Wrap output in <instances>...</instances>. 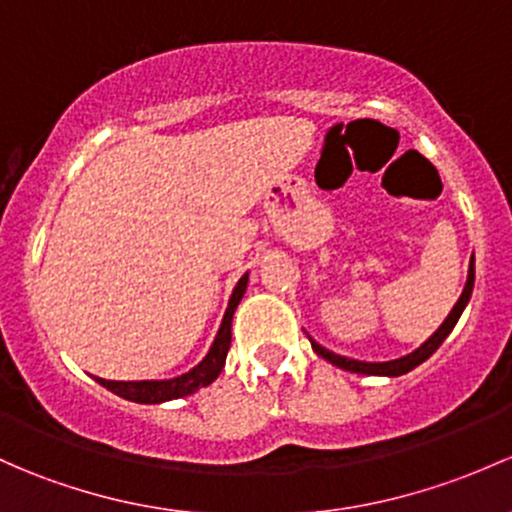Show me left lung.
<instances>
[{
    "instance_id": "1",
    "label": "left lung",
    "mask_w": 512,
    "mask_h": 512,
    "mask_svg": "<svg viewBox=\"0 0 512 512\" xmlns=\"http://www.w3.org/2000/svg\"><path fill=\"white\" fill-rule=\"evenodd\" d=\"M471 292H473V260H471V265H469V279H466L464 292H461V297L454 304V309H451V314L446 316L444 324H441L437 331H434L432 336H429L427 341H424L422 346L417 348V351H412L410 355H405V358L387 360V363H365V360H353V358H346V355H336V353L326 351V348L319 346V343H316L314 338H309L311 348H314V351L319 353L321 358H326L328 363L336 365V368L351 370V373H360V375H390V378H397V375L410 373L412 368H417L419 363H424V360H427L429 355H432L441 346V343H444V338L449 336L451 328H454L456 321H459L461 311H464L466 304H469Z\"/></svg>"
}]
</instances>
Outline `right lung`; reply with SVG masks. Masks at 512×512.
Returning <instances> with one entry per match:
<instances>
[{
    "mask_svg": "<svg viewBox=\"0 0 512 512\" xmlns=\"http://www.w3.org/2000/svg\"><path fill=\"white\" fill-rule=\"evenodd\" d=\"M247 289V274H242L238 287L233 289V297L228 301V309H225L223 324L218 328V336H215L211 351H208L206 358L196 365L188 373L179 375V378L171 380H137V383H117V380H102L98 378V383L102 387H107L115 395L125 397V400L132 402H142V405H157V402H166V400H176V397H186L193 395L201 387L211 385L215 378L220 375L225 365V355L230 351V324H233V314L238 309L242 294Z\"/></svg>",
    "mask_w": 512,
    "mask_h": 512,
    "instance_id": "obj_1",
    "label": "right lung"
}]
</instances>
